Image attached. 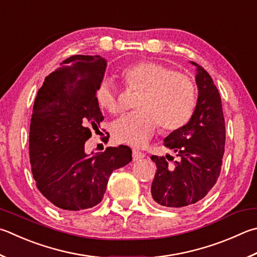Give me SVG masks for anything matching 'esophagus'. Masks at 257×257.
I'll return each instance as SVG.
<instances>
[{"label": "esophagus", "mask_w": 257, "mask_h": 257, "mask_svg": "<svg viewBox=\"0 0 257 257\" xmlns=\"http://www.w3.org/2000/svg\"><path fill=\"white\" fill-rule=\"evenodd\" d=\"M145 157V154L137 151V149H134L133 151V160L134 161H138V160H142V158Z\"/></svg>", "instance_id": "34e87169"}]
</instances>
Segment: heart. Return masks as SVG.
Wrapping results in <instances>:
<instances>
[{
    "label": "heart",
    "instance_id": "1",
    "mask_svg": "<svg viewBox=\"0 0 257 257\" xmlns=\"http://www.w3.org/2000/svg\"><path fill=\"white\" fill-rule=\"evenodd\" d=\"M128 90L141 92L135 108L136 112L121 116L112 124L115 142L142 147L160 123L164 132L183 128L197 108V86L183 73L154 60H141L128 65L120 73ZM97 105L111 114L121 112L113 83L102 80L94 91Z\"/></svg>",
    "mask_w": 257,
    "mask_h": 257
}]
</instances>
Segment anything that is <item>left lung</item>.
I'll list each match as a JSON object with an SVG mask.
<instances>
[{"label":"left lung","instance_id":"obj_1","mask_svg":"<svg viewBox=\"0 0 257 257\" xmlns=\"http://www.w3.org/2000/svg\"><path fill=\"white\" fill-rule=\"evenodd\" d=\"M191 63L197 66V108L183 128L164 139V146L176 154L177 160L169 154L152 156L157 171L151 200L163 207L184 208L197 203L213 188L221 171L226 142L221 97L206 69Z\"/></svg>","mask_w":257,"mask_h":257}]
</instances>
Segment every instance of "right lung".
<instances>
[{"mask_svg":"<svg viewBox=\"0 0 257 257\" xmlns=\"http://www.w3.org/2000/svg\"><path fill=\"white\" fill-rule=\"evenodd\" d=\"M105 67L101 56H71L37 93L29 134L32 175L41 194L63 210L99 204L112 172L132 162V149L123 145L92 156L84 152L104 119L94 91Z\"/></svg>","mask_w":257,"mask_h":257,"instance_id":"right-lung-1","label":"right lung"}]
</instances>
